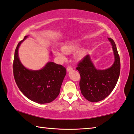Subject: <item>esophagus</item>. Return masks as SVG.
<instances>
[{
	"mask_svg": "<svg viewBox=\"0 0 134 134\" xmlns=\"http://www.w3.org/2000/svg\"><path fill=\"white\" fill-rule=\"evenodd\" d=\"M73 70V68L71 67H70V66H69V67H67V71H68V72H69V71H71Z\"/></svg>",
	"mask_w": 134,
	"mask_h": 134,
	"instance_id": "esophagus-1",
	"label": "esophagus"
}]
</instances>
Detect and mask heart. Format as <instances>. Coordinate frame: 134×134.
Instances as JSON below:
<instances>
[{"label": "heart", "instance_id": "heart-1", "mask_svg": "<svg viewBox=\"0 0 134 134\" xmlns=\"http://www.w3.org/2000/svg\"><path fill=\"white\" fill-rule=\"evenodd\" d=\"M78 47V45L74 42H68L62 46V50L55 49L53 53L55 56L61 59L64 60L65 59V53H70L75 51ZM85 52L84 50H80L75 54V58L77 59H81L85 57Z\"/></svg>", "mask_w": 134, "mask_h": 134}]
</instances>
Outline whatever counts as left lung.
Masks as SVG:
<instances>
[{
    "label": "left lung",
    "instance_id": "obj_1",
    "mask_svg": "<svg viewBox=\"0 0 134 134\" xmlns=\"http://www.w3.org/2000/svg\"><path fill=\"white\" fill-rule=\"evenodd\" d=\"M115 60L111 67L97 70L89 55L83 58L77 64L76 70L81 76L79 87L81 93L87 100L92 102L102 100L110 94L118 81L120 71V60L116 45L111 38Z\"/></svg>",
    "mask_w": 134,
    "mask_h": 134
}]
</instances>
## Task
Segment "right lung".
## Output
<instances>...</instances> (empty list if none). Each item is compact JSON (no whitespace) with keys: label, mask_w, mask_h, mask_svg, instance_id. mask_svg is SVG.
<instances>
[{"label":"right lung","mask_w":134,"mask_h":134,"mask_svg":"<svg viewBox=\"0 0 134 134\" xmlns=\"http://www.w3.org/2000/svg\"><path fill=\"white\" fill-rule=\"evenodd\" d=\"M23 40L17 46L13 62V73L16 84L26 97L38 103H47L59 95L66 69L62 65L48 62L43 69L32 70L26 69L20 61L18 51Z\"/></svg>","instance_id":"1"}]
</instances>
